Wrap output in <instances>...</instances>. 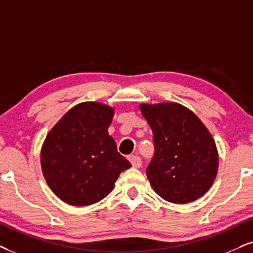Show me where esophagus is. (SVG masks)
<instances>
[{"instance_id":"1","label":"esophagus","mask_w":253,"mask_h":253,"mask_svg":"<svg viewBox=\"0 0 253 253\" xmlns=\"http://www.w3.org/2000/svg\"><path fill=\"white\" fill-rule=\"evenodd\" d=\"M129 162L132 164V166L134 168H140L141 167V159L136 155H129L128 156Z\"/></svg>"}]
</instances>
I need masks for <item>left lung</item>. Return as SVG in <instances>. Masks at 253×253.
I'll list each match as a JSON object with an SVG mask.
<instances>
[{"label":"left lung","instance_id":"8db88e82","mask_svg":"<svg viewBox=\"0 0 253 253\" xmlns=\"http://www.w3.org/2000/svg\"><path fill=\"white\" fill-rule=\"evenodd\" d=\"M140 110L154 136L146 174L155 193L176 204L203 196L218 169L216 143L204 124L177 103L141 104Z\"/></svg>","mask_w":253,"mask_h":253}]
</instances>
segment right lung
Instances as JSON below:
<instances>
[{
    "label": "right lung",
    "mask_w": 253,
    "mask_h": 253,
    "mask_svg": "<svg viewBox=\"0 0 253 253\" xmlns=\"http://www.w3.org/2000/svg\"><path fill=\"white\" fill-rule=\"evenodd\" d=\"M114 108L101 103L76 105L47 134L41 165L50 189L70 206L97 203L130 167L108 134Z\"/></svg>",
    "instance_id": "obj_1"
}]
</instances>
